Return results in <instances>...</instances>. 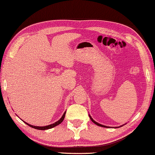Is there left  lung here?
Segmentation results:
<instances>
[{"label": "left lung", "mask_w": 155, "mask_h": 155, "mask_svg": "<svg viewBox=\"0 0 155 155\" xmlns=\"http://www.w3.org/2000/svg\"><path fill=\"white\" fill-rule=\"evenodd\" d=\"M89 117H90V119H91V121H92L93 123H94V124H95L96 125H97V126H101V127H110L109 126H104V125H102V124H99V123H97V122H96L94 119H92V117L90 116V115L89 114ZM125 124H124V125H122V126H119V127H122V126H124Z\"/></svg>", "instance_id": "left-lung-1"}]
</instances>
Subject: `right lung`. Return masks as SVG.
<instances>
[{
	"label": "right lung",
	"instance_id": "1",
	"mask_svg": "<svg viewBox=\"0 0 155 155\" xmlns=\"http://www.w3.org/2000/svg\"><path fill=\"white\" fill-rule=\"evenodd\" d=\"M65 113H66V111L64 113H63V116L61 117V118L59 120H58V121H57L55 123H54V124H52L48 125V126H32V125H31V124H29L28 123H27V122H25V121L24 122L25 123V124L28 125V126L33 127V128H35L36 130H48V129L52 128V127L58 126V125H59L60 124H61L62 121H63V119H64L65 116Z\"/></svg>",
	"mask_w": 155,
	"mask_h": 155
}]
</instances>
